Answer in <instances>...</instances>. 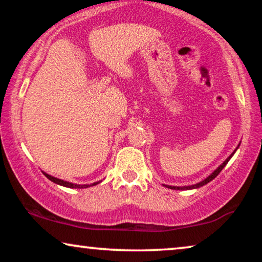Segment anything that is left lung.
I'll use <instances>...</instances> for the list:
<instances>
[{
	"instance_id": "left-lung-1",
	"label": "left lung",
	"mask_w": 262,
	"mask_h": 262,
	"mask_svg": "<svg viewBox=\"0 0 262 262\" xmlns=\"http://www.w3.org/2000/svg\"><path fill=\"white\" fill-rule=\"evenodd\" d=\"M236 149H237V148H236ZM235 151H236V150H235ZM235 151H234V152H235ZM234 152H232V154H231V155H230V156H229V157H228V159H227V160H225V161H224V162H223V163H222V164H221V166H220V167H218V168H217V169L213 171V173H212V174H211V175H210V177H207V178H206V179H205V180H204V181H200V182H199V184H195V185H192V186H184V187H177V186H166V187H168V188H170V189H193V188H199V187H202V186H204V185L209 184V182H210L211 180H213V179H214V178H216V177H217V175L221 173V171H222V169H223V168H224L225 166H227V163L229 162V160H230V159H231V156H232V155H234Z\"/></svg>"
}]
</instances>
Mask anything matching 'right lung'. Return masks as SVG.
I'll return each instance as SVG.
<instances>
[{"instance_id":"1","label":"right lung","mask_w":262,"mask_h":262,"mask_svg":"<svg viewBox=\"0 0 262 262\" xmlns=\"http://www.w3.org/2000/svg\"><path fill=\"white\" fill-rule=\"evenodd\" d=\"M44 175L49 179V180H51L52 182H55V184H58L60 186H64V187H69V188H87V187H89V186H91V185H75V184H71V182L60 180V179H57V178H53V177H51V175H49V174H46V173H44ZM96 184H98V182H94V184H93V186L96 185Z\"/></svg>"}]
</instances>
